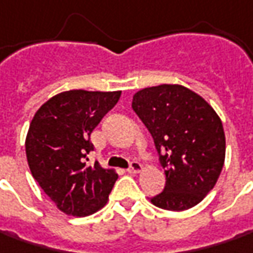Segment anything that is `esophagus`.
<instances>
[{
    "instance_id": "esophagus-1",
    "label": "esophagus",
    "mask_w": 253,
    "mask_h": 253,
    "mask_svg": "<svg viewBox=\"0 0 253 253\" xmlns=\"http://www.w3.org/2000/svg\"><path fill=\"white\" fill-rule=\"evenodd\" d=\"M143 169V165L140 164V162L133 161L130 164V167L127 168V172H130V173H137V172H141Z\"/></svg>"
}]
</instances>
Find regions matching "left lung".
<instances>
[{
    "label": "left lung",
    "mask_w": 253,
    "mask_h": 253,
    "mask_svg": "<svg viewBox=\"0 0 253 253\" xmlns=\"http://www.w3.org/2000/svg\"><path fill=\"white\" fill-rule=\"evenodd\" d=\"M131 108L154 138L167 183L151 203L182 211L211 190L225 160L221 119L196 92L164 84L134 93Z\"/></svg>",
    "instance_id": "obj_1"
}]
</instances>
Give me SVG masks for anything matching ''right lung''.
<instances>
[{"label": "right lung", "instance_id": "right-lung-1", "mask_svg": "<svg viewBox=\"0 0 253 253\" xmlns=\"http://www.w3.org/2000/svg\"><path fill=\"white\" fill-rule=\"evenodd\" d=\"M122 91L73 89L43 103L26 135V158L33 178L61 210L85 217L106 205L118 173L85 160L93 150L91 134Z\"/></svg>", "mask_w": 253, "mask_h": 253}]
</instances>
